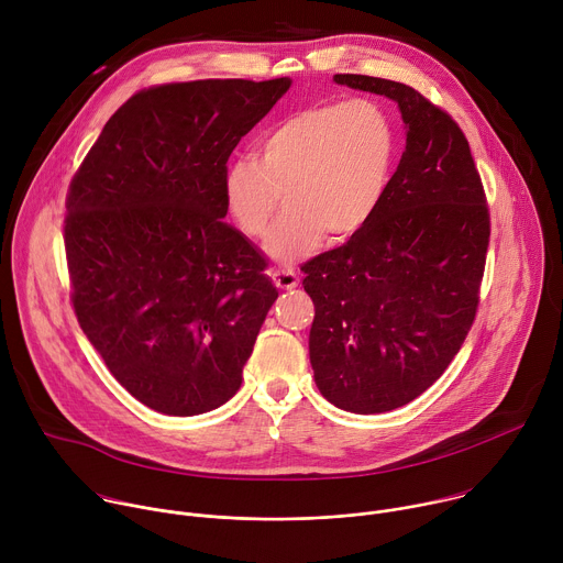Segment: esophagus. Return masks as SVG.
<instances>
[{
    "label": "esophagus",
    "mask_w": 563,
    "mask_h": 563,
    "mask_svg": "<svg viewBox=\"0 0 563 563\" xmlns=\"http://www.w3.org/2000/svg\"><path fill=\"white\" fill-rule=\"evenodd\" d=\"M272 280L276 287L280 289H291L298 285V274L294 269H285V267H278L272 272Z\"/></svg>",
    "instance_id": "34e87169"
}]
</instances>
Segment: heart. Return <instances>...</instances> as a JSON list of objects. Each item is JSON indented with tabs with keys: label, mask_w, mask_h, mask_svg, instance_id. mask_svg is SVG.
<instances>
[{
	"label": "heart",
	"mask_w": 563,
	"mask_h": 563,
	"mask_svg": "<svg viewBox=\"0 0 563 563\" xmlns=\"http://www.w3.org/2000/svg\"><path fill=\"white\" fill-rule=\"evenodd\" d=\"M396 157L389 113L369 98L313 104L274 124L261 159L238 155L224 169L229 216L247 238L265 235L278 194L285 211L265 252L285 265L313 254L323 238L350 240L376 216Z\"/></svg>",
	"instance_id": "1"
}]
</instances>
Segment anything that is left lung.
Listing matches in <instances>:
<instances>
[{"label":"left lung","mask_w":563,"mask_h":563,"mask_svg":"<svg viewBox=\"0 0 563 563\" xmlns=\"http://www.w3.org/2000/svg\"><path fill=\"white\" fill-rule=\"evenodd\" d=\"M334 82L394 100L408 126L372 222L300 265L320 394L341 410L380 415L421 396L459 354L478 309L490 209L448 111L391 79L339 73Z\"/></svg>","instance_id":"1"}]
</instances>
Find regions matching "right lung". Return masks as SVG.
Here are the masks:
<instances>
[{
	"instance_id": "1",
	"label": "right lung",
	"mask_w": 563,
	"mask_h": 563,
	"mask_svg": "<svg viewBox=\"0 0 563 563\" xmlns=\"http://www.w3.org/2000/svg\"><path fill=\"white\" fill-rule=\"evenodd\" d=\"M289 77L196 79L133 93L66 194L77 323L146 408L194 417L240 389L278 298L265 258L229 227L227 159Z\"/></svg>"
}]
</instances>
